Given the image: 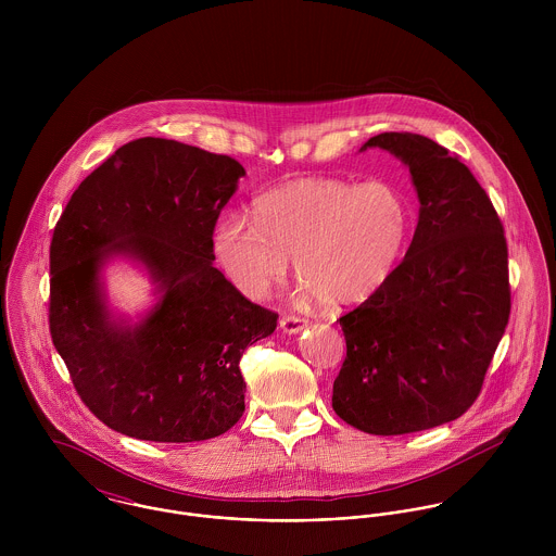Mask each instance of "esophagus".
<instances>
[{
	"mask_svg": "<svg viewBox=\"0 0 556 556\" xmlns=\"http://www.w3.org/2000/svg\"><path fill=\"white\" fill-rule=\"evenodd\" d=\"M308 320L302 317H282L280 318V327L285 333H300L302 329H306Z\"/></svg>",
	"mask_w": 556,
	"mask_h": 556,
	"instance_id": "1",
	"label": "esophagus"
}]
</instances>
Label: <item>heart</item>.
I'll use <instances>...</instances> for the list:
<instances>
[{"mask_svg":"<svg viewBox=\"0 0 556 556\" xmlns=\"http://www.w3.org/2000/svg\"><path fill=\"white\" fill-rule=\"evenodd\" d=\"M256 225L225 220L214 252L239 291L263 300L287 278L329 308L357 306L396 271L413 233V207L394 184L306 177L278 186L254 205Z\"/></svg>","mask_w":556,"mask_h":556,"instance_id":"b5f03b06","label":"heart"}]
</instances>
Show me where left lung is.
<instances>
[{
	"label": "left lung",
	"mask_w": 556,
	"mask_h": 556,
	"mask_svg": "<svg viewBox=\"0 0 556 556\" xmlns=\"http://www.w3.org/2000/svg\"><path fill=\"white\" fill-rule=\"evenodd\" d=\"M368 148L408 166L419 220L392 278L340 317L346 357L331 406L353 428L392 437L454 421L476 402L511 293L503 225L469 166L413 132Z\"/></svg>",
	"instance_id": "1"
}]
</instances>
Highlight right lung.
Segmentation results:
<instances>
[{
	"label": "right lung",
	"mask_w": 556,
	"mask_h": 556,
	"mask_svg": "<svg viewBox=\"0 0 556 556\" xmlns=\"http://www.w3.org/2000/svg\"><path fill=\"white\" fill-rule=\"evenodd\" d=\"M245 170L238 160L146 137L122 146L71 197L51 241V338L85 406L141 441L192 443L243 413V351L278 315L218 271L214 227ZM139 260L160 291L139 324L115 319L99 271Z\"/></svg>",
	"instance_id": "obj_1"
}]
</instances>
